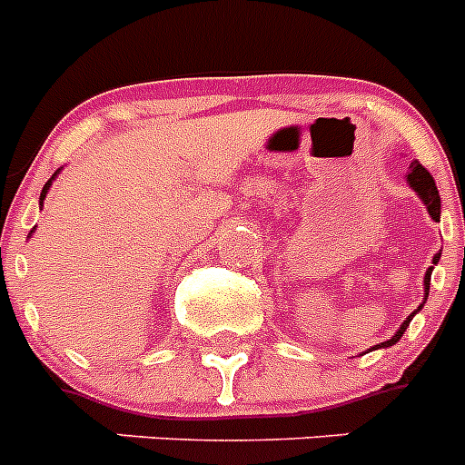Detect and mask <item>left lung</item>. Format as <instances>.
Returning a JSON list of instances; mask_svg holds the SVG:
<instances>
[{"label":"left lung","mask_w":465,"mask_h":465,"mask_svg":"<svg viewBox=\"0 0 465 465\" xmlns=\"http://www.w3.org/2000/svg\"><path fill=\"white\" fill-rule=\"evenodd\" d=\"M408 183H410V188H412V191L417 193L419 197H421V203H424L426 209H429V216H430V219H433L435 223H438V221H440V193H438V186H435V182H433V176H430V172L426 170V167L421 165L419 160H414V163H410ZM438 261H440V253H435V256H433V265H438ZM433 265H430V268L426 270V277H424V302H426V298H429L430 272H433ZM419 310H421V305H419ZM419 310H417V312H419ZM412 316H414V312L408 316V319H405V322H402V326L398 328L396 335H393L391 340H386V342L377 344V349H381V347H393V344H396L398 340L402 338V332L408 331L410 322H412Z\"/></svg>","instance_id":"1"}]
</instances>
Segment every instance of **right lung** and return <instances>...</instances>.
Masks as SVG:
<instances>
[{"label": "right lung", "mask_w": 465, "mask_h": 465, "mask_svg": "<svg viewBox=\"0 0 465 465\" xmlns=\"http://www.w3.org/2000/svg\"><path fill=\"white\" fill-rule=\"evenodd\" d=\"M57 174H60V170H57L55 174H53L51 179H48V182H46V186H44V191H41V195H39V203H41V207H44V200H46V193H48V188L53 186V179H55ZM32 232H35V228H32Z\"/></svg>", "instance_id": "right-lung-1"}]
</instances>
